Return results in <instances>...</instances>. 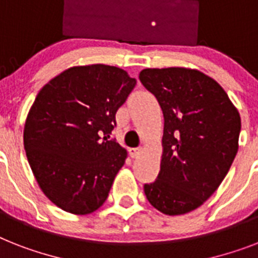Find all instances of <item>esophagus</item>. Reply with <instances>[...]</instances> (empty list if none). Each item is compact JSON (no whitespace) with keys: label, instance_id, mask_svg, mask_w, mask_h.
<instances>
[{"label":"esophagus","instance_id":"34e87169","mask_svg":"<svg viewBox=\"0 0 258 258\" xmlns=\"http://www.w3.org/2000/svg\"><path fill=\"white\" fill-rule=\"evenodd\" d=\"M128 154H130V156H131V158H133V159L138 158V156H139V155L142 154V148H130Z\"/></svg>","mask_w":258,"mask_h":258}]
</instances>
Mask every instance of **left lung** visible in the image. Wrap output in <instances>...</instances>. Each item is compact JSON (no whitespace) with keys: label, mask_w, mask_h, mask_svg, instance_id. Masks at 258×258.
<instances>
[{"label":"left lung","mask_w":258,"mask_h":258,"mask_svg":"<svg viewBox=\"0 0 258 258\" xmlns=\"http://www.w3.org/2000/svg\"><path fill=\"white\" fill-rule=\"evenodd\" d=\"M139 79L164 115L160 171L144 194L164 215H184L204 204L227 176L241 118L223 87L196 69H144Z\"/></svg>","instance_id":"obj_1"}]
</instances>
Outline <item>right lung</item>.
I'll use <instances>...</instances> for the list:
<instances>
[{
  "label": "right lung",
  "instance_id": "right-lung-1",
  "mask_svg": "<svg viewBox=\"0 0 258 258\" xmlns=\"http://www.w3.org/2000/svg\"><path fill=\"white\" fill-rule=\"evenodd\" d=\"M135 83L123 69L96 63L62 71L39 90L24 147L39 188L60 209L89 215L108 198L127 159L110 134Z\"/></svg>",
  "mask_w": 258,
  "mask_h": 258
}]
</instances>
